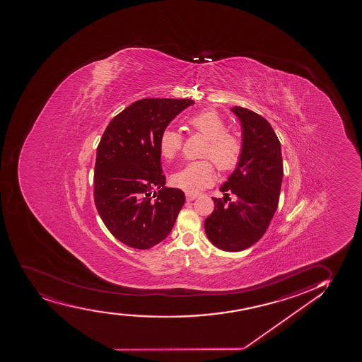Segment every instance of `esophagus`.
I'll return each mask as SVG.
<instances>
[{"instance_id":"esophagus-1","label":"esophagus","mask_w":362,"mask_h":362,"mask_svg":"<svg viewBox=\"0 0 362 362\" xmlns=\"http://www.w3.org/2000/svg\"><path fill=\"white\" fill-rule=\"evenodd\" d=\"M197 198H198V196H196V194H191V193H187V194H186V199H187V202H193V200H196Z\"/></svg>"}]
</instances>
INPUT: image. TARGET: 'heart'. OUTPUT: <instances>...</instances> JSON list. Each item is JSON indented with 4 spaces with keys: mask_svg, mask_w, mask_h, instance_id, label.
Masks as SVG:
<instances>
[{
    "mask_svg": "<svg viewBox=\"0 0 362 362\" xmlns=\"http://www.w3.org/2000/svg\"><path fill=\"white\" fill-rule=\"evenodd\" d=\"M188 127L202 134L209 142L204 157L211 159L221 171H228L237 166L241 154L238 137L227 133V125L216 111H203L188 119ZM182 147V136L174 129L163 130L159 137V150L163 157L173 159ZM215 180V169L209 160L191 162L171 176L175 187L188 193H199Z\"/></svg>",
    "mask_w": 362,
    "mask_h": 362,
    "instance_id": "b5f03b06",
    "label": "heart"
}]
</instances>
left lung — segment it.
<instances>
[{
    "instance_id": "8db88e82",
    "label": "left lung",
    "mask_w": 362,
    "mask_h": 362,
    "mask_svg": "<svg viewBox=\"0 0 362 362\" xmlns=\"http://www.w3.org/2000/svg\"><path fill=\"white\" fill-rule=\"evenodd\" d=\"M241 124V154L235 169L220 187L223 199L204 222L214 245L237 252L254 245L266 233L278 208L283 182L281 145L269 122L247 108H230ZM236 199L226 203L228 192Z\"/></svg>"
}]
</instances>
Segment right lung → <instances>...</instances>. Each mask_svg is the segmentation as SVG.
<instances>
[{
	"mask_svg": "<svg viewBox=\"0 0 362 362\" xmlns=\"http://www.w3.org/2000/svg\"><path fill=\"white\" fill-rule=\"evenodd\" d=\"M193 104L191 99L137 100L110 122L100 140L94 200L105 226L125 245L150 249L174 227L186 198L179 188L165 187L159 137Z\"/></svg>",
	"mask_w": 362,
	"mask_h": 362,
	"instance_id": "obj_1",
	"label": "right lung"
}]
</instances>
